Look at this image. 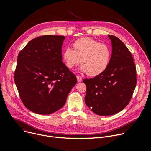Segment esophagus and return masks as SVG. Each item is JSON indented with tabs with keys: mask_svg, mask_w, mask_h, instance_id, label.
I'll use <instances>...</instances> for the list:
<instances>
[{
	"mask_svg": "<svg viewBox=\"0 0 151 151\" xmlns=\"http://www.w3.org/2000/svg\"><path fill=\"white\" fill-rule=\"evenodd\" d=\"M76 78H77V80H78V82H80V81H82V78H81V76H78V75H77V76H76Z\"/></svg>",
	"mask_w": 151,
	"mask_h": 151,
	"instance_id": "esophagus-1",
	"label": "esophagus"
}]
</instances>
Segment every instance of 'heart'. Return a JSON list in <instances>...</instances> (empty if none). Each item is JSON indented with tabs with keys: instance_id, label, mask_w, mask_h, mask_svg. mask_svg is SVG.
<instances>
[{
	"instance_id": "1",
	"label": "heart",
	"mask_w": 151,
	"mask_h": 151,
	"mask_svg": "<svg viewBox=\"0 0 151 151\" xmlns=\"http://www.w3.org/2000/svg\"><path fill=\"white\" fill-rule=\"evenodd\" d=\"M73 49L67 47L63 58L69 69H73L81 62L80 70L90 76H97L108 66L111 57L110 48L91 37H84L75 40Z\"/></svg>"
}]
</instances>
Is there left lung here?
I'll return each mask as SVG.
<instances>
[{
	"label": "left lung",
	"instance_id": "8db88e82",
	"mask_svg": "<svg viewBox=\"0 0 151 151\" xmlns=\"http://www.w3.org/2000/svg\"><path fill=\"white\" fill-rule=\"evenodd\" d=\"M108 37L112 46L108 66L94 78L83 80L87 87L86 105L101 116L123 110L130 102L137 82L136 68L130 51L115 36Z\"/></svg>",
	"mask_w": 151,
	"mask_h": 151
}]
</instances>
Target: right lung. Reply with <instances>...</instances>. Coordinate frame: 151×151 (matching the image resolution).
<instances>
[{
    "instance_id": "right-lung-1",
    "label": "right lung",
    "mask_w": 151,
    "mask_h": 151,
    "mask_svg": "<svg viewBox=\"0 0 151 151\" xmlns=\"http://www.w3.org/2000/svg\"><path fill=\"white\" fill-rule=\"evenodd\" d=\"M65 37H37L18 55L15 83L21 101L34 113L48 115L61 109L77 82L76 75L62 61Z\"/></svg>"
}]
</instances>
